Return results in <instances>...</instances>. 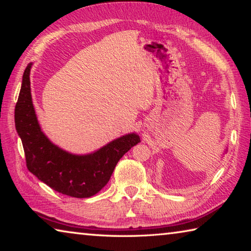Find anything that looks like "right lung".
Masks as SVG:
<instances>
[{"instance_id":"1","label":"right lung","mask_w":251,"mask_h":251,"mask_svg":"<svg viewBox=\"0 0 251 251\" xmlns=\"http://www.w3.org/2000/svg\"><path fill=\"white\" fill-rule=\"evenodd\" d=\"M29 64L23 74L15 127L22 139L26 166L33 175L55 192L76 198H87L103 189L125 152L139 143L136 134H128L90 155H72L53 145L42 133L31 96Z\"/></svg>"}]
</instances>
